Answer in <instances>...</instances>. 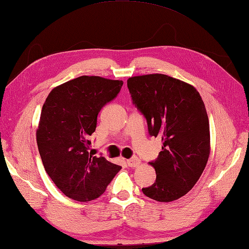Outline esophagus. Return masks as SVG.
<instances>
[{
  "mask_svg": "<svg viewBox=\"0 0 249 249\" xmlns=\"http://www.w3.org/2000/svg\"><path fill=\"white\" fill-rule=\"evenodd\" d=\"M141 163H142L141 160L137 157H133L132 159L126 160V164H128L130 167H139Z\"/></svg>",
  "mask_w": 249,
  "mask_h": 249,
  "instance_id": "1",
  "label": "esophagus"
}]
</instances>
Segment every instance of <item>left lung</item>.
<instances>
[{"label":"left lung","instance_id":"1","mask_svg":"<svg viewBox=\"0 0 249 249\" xmlns=\"http://www.w3.org/2000/svg\"><path fill=\"white\" fill-rule=\"evenodd\" d=\"M132 100L145 116L150 135L162 139L154 162L157 180L142 189L160 202L179 199L199 180L208 163L211 143L206 107L196 88L166 74L128 79Z\"/></svg>","mask_w":249,"mask_h":249}]
</instances>
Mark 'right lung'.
<instances>
[{
	"label": "right lung",
	"mask_w": 249,
	"mask_h": 249,
	"mask_svg": "<svg viewBox=\"0 0 249 249\" xmlns=\"http://www.w3.org/2000/svg\"><path fill=\"white\" fill-rule=\"evenodd\" d=\"M124 82L82 75L54 87L42 106L36 141L48 176L71 199L101 196L119 165L88 152L101 108L117 96Z\"/></svg>",
	"instance_id": "right-lung-1"
}]
</instances>
